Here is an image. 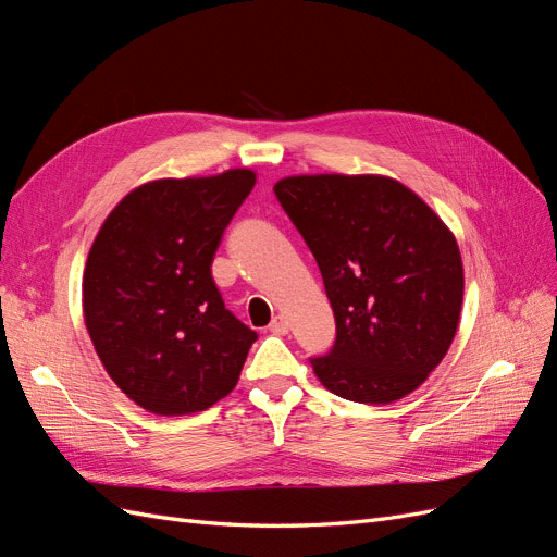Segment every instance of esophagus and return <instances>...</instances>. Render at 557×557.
<instances>
[{"mask_svg": "<svg viewBox=\"0 0 557 557\" xmlns=\"http://www.w3.org/2000/svg\"><path fill=\"white\" fill-rule=\"evenodd\" d=\"M288 330H290V323L285 315H276L272 323H269V332H274V334H288Z\"/></svg>", "mask_w": 557, "mask_h": 557, "instance_id": "esophagus-1", "label": "esophagus"}]
</instances>
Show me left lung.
Listing matches in <instances>:
<instances>
[{"instance_id":"left-lung-1","label":"left lung","mask_w":557,"mask_h":557,"mask_svg":"<svg viewBox=\"0 0 557 557\" xmlns=\"http://www.w3.org/2000/svg\"><path fill=\"white\" fill-rule=\"evenodd\" d=\"M274 193L313 252L334 311V346L311 358L320 383L360 404L413 393L460 323L465 274L453 232L387 176H288Z\"/></svg>"}]
</instances>
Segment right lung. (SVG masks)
I'll use <instances>...</instances> for the list:
<instances>
[{
    "mask_svg": "<svg viewBox=\"0 0 557 557\" xmlns=\"http://www.w3.org/2000/svg\"><path fill=\"white\" fill-rule=\"evenodd\" d=\"M256 172L160 178L121 199L83 272V318L115 385L158 416L205 411L234 391L258 334L211 276Z\"/></svg>",
    "mask_w": 557,
    "mask_h": 557,
    "instance_id": "add662e5",
    "label": "right lung"
}]
</instances>
